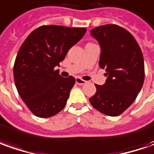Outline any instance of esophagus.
<instances>
[{
  "instance_id": "34e87169",
  "label": "esophagus",
  "mask_w": 154,
  "mask_h": 154,
  "mask_svg": "<svg viewBox=\"0 0 154 154\" xmlns=\"http://www.w3.org/2000/svg\"><path fill=\"white\" fill-rule=\"evenodd\" d=\"M86 81L85 80H82V78H80V77H76V83L77 84H79V85H84V84H86Z\"/></svg>"
}]
</instances>
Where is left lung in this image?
Returning a JSON list of instances; mask_svg holds the SVG:
<instances>
[{"mask_svg": "<svg viewBox=\"0 0 154 154\" xmlns=\"http://www.w3.org/2000/svg\"><path fill=\"white\" fill-rule=\"evenodd\" d=\"M100 44V67L107 76L106 83L95 84L89 101L101 113L116 117L134 102L143 85L144 60L140 48L130 32L117 24H105L91 30Z\"/></svg>", "mask_w": 154, "mask_h": 154, "instance_id": "1", "label": "left lung"}]
</instances>
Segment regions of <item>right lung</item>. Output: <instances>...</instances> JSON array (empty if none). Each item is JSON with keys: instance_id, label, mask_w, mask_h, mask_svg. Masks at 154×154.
<instances>
[{"instance_id": "obj_1", "label": "right lung", "mask_w": 154, "mask_h": 154, "mask_svg": "<svg viewBox=\"0 0 154 154\" xmlns=\"http://www.w3.org/2000/svg\"><path fill=\"white\" fill-rule=\"evenodd\" d=\"M85 32V28L42 25L20 47L14 62V82L20 97L36 117L50 118L66 106L76 80L72 76H60L55 67Z\"/></svg>"}]
</instances>
